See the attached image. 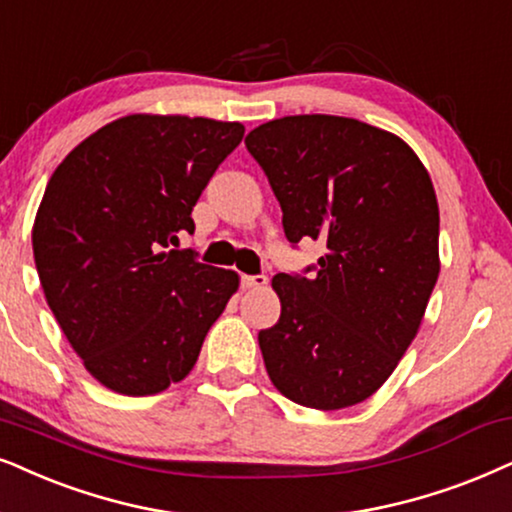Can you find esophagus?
<instances>
[{
	"label": "esophagus",
	"mask_w": 512,
	"mask_h": 512,
	"mask_svg": "<svg viewBox=\"0 0 512 512\" xmlns=\"http://www.w3.org/2000/svg\"><path fill=\"white\" fill-rule=\"evenodd\" d=\"M241 286L243 288H264L267 286V276L264 274H255V276H241Z\"/></svg>",
	"instance_id": "esophagus-1"
}]
</instances>
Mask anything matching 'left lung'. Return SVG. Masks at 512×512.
Here are the masks:
<instances>
[{"label":"left lung","mask_w":512,"mask_h":512,"mask_svg":"<svg viewBox=\"0 0 512 512\" xmlns=\"http://www.w3.org/2000/svg\"><path fill=\"white\" fill-rule=\"evenodd\" d=\"M245 148L267 174L288 241L326 243L304 274L271 281L281 316L257 335L271 383L309 409L359 404L397 368L437 283L430 174L399 137L338 115L264 122Z\"/></svg>","instance_id":"1"}]
</instances>
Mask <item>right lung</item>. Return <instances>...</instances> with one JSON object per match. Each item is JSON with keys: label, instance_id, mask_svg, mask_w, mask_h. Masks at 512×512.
Listing matches in <instances>:
<instances>
[{"label": "right lung", "instance_id": "add662e5", "mask_svg": "<svg viewBox=\"0 0 512 512\" xmlns=\"http://www.w3.org/2000/svg\"><path fill=\"white\" fill-rule=\"evenodd\" d=\"M243 132L241 122L127 115L51 174L32 226L35 267L58 326L101 385L144 397L184 380L236 293V271L177 245Z\"/></svg>", "mask_w": 512, "mask_h": 512}]
</instances>
